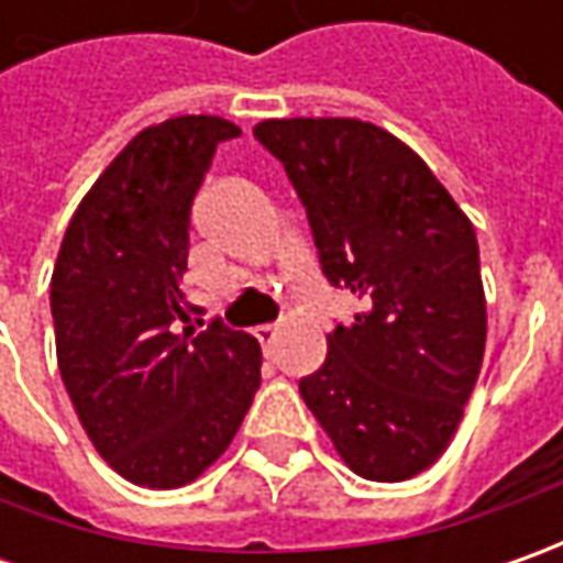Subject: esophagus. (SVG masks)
Returning <instances> with one entry per match:
<instances>
[{"instance_id":"obj_1","label":"esophagus","mask_w":563,"mask_h":563,"mask_svg":"<svg viewBox=\"0 0 563 563\" xmlns=\"http://www.w3.org/2000/svg\"><path fill=\"white\" fill-rule=\"evenodd\" d=\"M278 335H282V329H278V325H260V329H256V338H260V344H263V347H272Z\"/></svg>"}]
</instances>
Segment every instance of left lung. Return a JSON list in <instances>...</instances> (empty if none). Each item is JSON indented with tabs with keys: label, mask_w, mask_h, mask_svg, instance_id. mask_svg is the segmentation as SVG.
Segmentation results:
<instances>
[{
	"label": "left lung",
	"mask_w": 563,
	"mask_h": 563,
	"mask_svg": "<svg viewBox=\"0 0 563 563\" xmlns=\"http://www.w3.org/2000/svg\"><path fill=\"white\" fill-rule=\"evenodd\" d=\"M253 137L285 165L325 278L360 297L300 395L341 461L400 483L435 464L486 354L473 222L420 156L360 119H269Z\"/></svg>",
	"instance_id": "1"
}]
</instances>
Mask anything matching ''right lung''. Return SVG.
I'll list each match as a JSON object with an SVG mask.
<instances>
[{
	"instance_id": "right-lung-1",
	"label": "right lung",
	"mask_w": 563,
	"mask_h": 563,
	"mask_svg": "<svg viewBox=\"0 0 563 563\" xmlns=\"http://www.w3.org/2000/svg\"><path fill=\"white\" fill-rule=\"evenodd\" d=\"M241 128L178 115L143 128L75 209L49 285L58 373L99 457L178 488L216 464L260 388L263 351L187 300L190 206Z\"/></svg>"
}]
</instances>
